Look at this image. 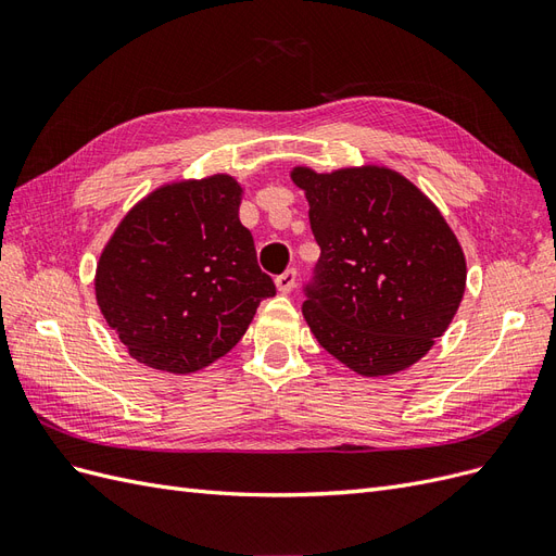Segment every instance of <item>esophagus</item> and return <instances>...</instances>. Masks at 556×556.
Segmentation results:
<instances>
[{
    "label": "esophagus",
    "instance_id": "1",
    "mask_svg": "<svg viewBox=\"0 0 556 556\" xmlns=\"http://www.w3.org/2000/svg\"><path fill=\"white\" fill-rule=\"evenodd\" d=\"M276 285H278V292L290 294L294 290V285H296V268H288V271L280 274L276 278Z\"/></svg>",
    "mask_w": 556,
    "mask_h": 556
}]
</instances>
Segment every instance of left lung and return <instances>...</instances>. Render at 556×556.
Instances as JSON below:
<instances>
[{
  "label": "left lung",
  "instance_id": "8db88e82",
  "mask_svg": "<svg viewBox=\"0 0 556 556\" xmlns=\"http://www.w3.org/2000/svg\"><path fill=\"white\" fill-rule=\"evenodd\" d=\"M292 180L306 190L319 245L301 308L319 345L368 378L422 359L466 288L464 252L441 211L380 166H296Z\"/></svg>",
  "mask_w": 556,
  "mask_h": 556
}]
</instances>
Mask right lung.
<instances>
[{"label": "right lung", "mask_w": 556, "mask_h": 556, "mask_svg": "<svg viewBox=\"0 0 556 556\" xmlns=\"http://www.w3.org/2000/svg\"><path fill=\"white\" fill-rule=\"evenodd\" d=\"M241 185L211 176L164 185L134 206L97 264V304L129 355L192 374L241 341L276 294L239 220Z\"/></svg>", "instance_id": "add662e5"}]
</instances>
